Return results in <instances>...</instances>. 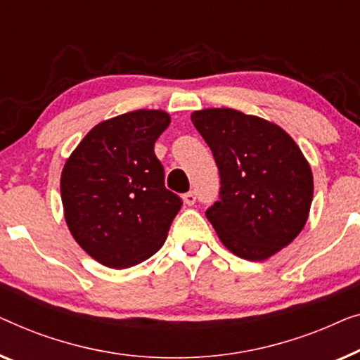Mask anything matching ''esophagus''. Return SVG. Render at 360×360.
<instances>
[{
  "label": "esophagus",
  "mask_w": 360,
  "mask_h": 360,
  "mask_svg": "<svg viewBox=\"0 0 360 360\" xmlns=\"http://www.w3.org/2000/svg\"><path fill=\"white\" fill-rule=\"evenodd\" d=\"M195 192H186L184 195H182V200H184L186 205H194L195 204Z\"/></svg>",
  "instance_id": "esophagus-1"
}]
</instances>
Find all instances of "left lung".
Returning <instances> with one entry per match:
<instances>
[{"mask_svg": "<svg viewBox=\"0 0 360 360\" xmlns=\"http://www.w3.org/2000/svg\"><path fill=\"white\" fill-rule=\"evenodd\" d=\"M192 124L220 171V200L207 219L233 255L264 261L295 240L307 224L313 174L279 125L221 108L195 110Z\"/></svg>", "mask_w": 360, "mask_h": 360, "instance_id": "1", "label": "left lung"}]
</instances>
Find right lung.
Returning a JSON list of instances; mask_svg holds the SVG:
<instances>
[{
    "mask_svg": "<svg viewBox=\"0 0 360 360\" xmlns=\"http://www.w3.org/2000/svg\"><path fill=\"white\" fill-rule=\"evenodd\" d=\"M169 122L168 112L148 109L104 120L65 163V220L78 245L101 264H140L168 236L182 200L165 187L155 141Z\"/></svg>",
    "mask_w": 360,
    "mask_h": 360,
    "instance_id": "add662e5",
    "label": "right lung"
}]
</instances>
